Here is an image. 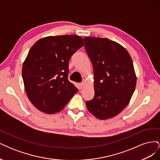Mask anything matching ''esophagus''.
<instances>
[{"instance_id":"34e87169","label":"esophagus","mask_w":160,"mask_h":160,"mask_svg":"<svg viewBox=\"0 0 160 160\" xmlns=\"http://www.w3.org/2000/svg\"><path fill=\"white\" fill-rule=\"evenodd\" d=\"M79 88H80V89L83 88V87L85 86V83H84V82H82V83H81L79 84Z\"/></svg>"}]
</instances>
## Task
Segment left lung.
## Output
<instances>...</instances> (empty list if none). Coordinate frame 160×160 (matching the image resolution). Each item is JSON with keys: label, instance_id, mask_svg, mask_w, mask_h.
I'll use <instances>...</instances> for the list:
<instances>
[{"label": "left lung", "instance_id": "1", "mask_svg": "<svg viewBox=\"0 0 160 160\" xmlns=\"http://www.w3.org/2000/svg\"><path fill=\"white\" fill-rule=\"evenodd\" d=\"M85 49L94 72L95 96L88 109L99 119L119 114L128 105L136 85L132 59L119 43L107 38L85 37Z\"/></svg>", "mask_w": 160, "mask_h": 160}]
</instances>
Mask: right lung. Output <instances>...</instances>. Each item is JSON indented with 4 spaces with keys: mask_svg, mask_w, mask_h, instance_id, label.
Segmentation results:
<instances>
[{
    "mask_svg": "<svg viewBox=\"0 0 160 160\" xmlns=\"http://www.w3.org/2000/svg\"><path fill=\"white\" fill-rule=\"evenodd\" d=\"M84 45L76 35L50 36L37 41L22 65L26 93L35 108L52 114L61 111L78 89L69 81V61Z\"/></svg>",
    "mask_w": 160,
    "mask_h": 160,
    "instance_id": "right-lung-1",
    "label": "right lung"
}]
</instances>
